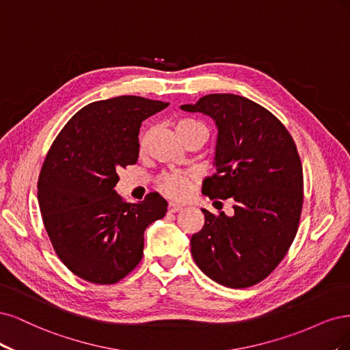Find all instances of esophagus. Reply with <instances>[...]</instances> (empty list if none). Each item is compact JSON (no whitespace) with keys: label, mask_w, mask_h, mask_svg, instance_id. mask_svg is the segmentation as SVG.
<instances>
[{"label":"esophagus","mask_w":350,"mask_h":350,"mask_svg":"<svg viewBox=\"0 0 350 350\" xmlns=\"http://www.w3.org/2000/svg\"><path fill=\"white\" fill-rule=\"evenodd\" d=\"M182 205H178V204H174V202H170V204H168V212H172V213H174V212H178V211H182Z\"/></svg>","instance_id":"obj_1"}]
</instances>
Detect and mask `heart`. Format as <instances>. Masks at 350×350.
<instances>
[{"mask_svg":"<svg viewBox=\"0 0 350 350\" xmlns=\"http://www.w3.org/2000/svg\"><path fill=\"white\" fill-rule=\"evenodd\" d=\"M199 128H205L200 122L191 119V118H182L176 122V131L180 135V138H185L186 135L190 132H193ZM148 132H144L139 138V151L145 152L146 145H148ZM191 182H193V174L185 173V172H174V173H167L161 176L160 178V187L172 198H185L191 186Z\"/></svg>","mask_w":350,"mask_h":350,"instance_id":"obj_1","label":"heart"}]
</instances>
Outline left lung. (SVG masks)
<instances>
[{"instance_id":"1","label":"left lung","mask_w":350,"mask_h":350,"mask_svg":"<svg viewBox=\"0 0 350 350\" xmlns=\"http://www.w3.org/2000/svg\"><path fill=\"white\" fill-rule=\"evenodd\" d=\"M182 109L218 126L217 173L202 193L234 202L231 217L202 209L205 225L191 235V256L219 285H256L282 262L298 231L304 177L297 145L275 115L241 96L208 94Z\"/></svg>"}]
</instances>
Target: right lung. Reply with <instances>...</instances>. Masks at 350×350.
<instances>
[{
    "instance_id": "1",
    "label": "right lung",
    "mask_w": 350,
    "mask_h": 350,
    "mask_svg": "<svg viewBox=\"0 0 350 350\" xmlns=\"http://www.w3.org/2000/svg\"><path fill=\"white\" fill-rule=\"evenodd\" d=\"M168 103L120 96L84 106L55 138L42 165L38 200L55 253L74 275L111 285L138 266L144 231L167 212L159 193L126 204L119 172L138 161L141 123Z\"/></svg>"
}]
</instances>
